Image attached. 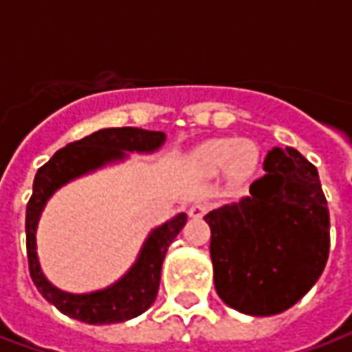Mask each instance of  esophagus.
Wrapping results in <instances>:
<instances>
[{"label":"esophagus","instance_id":"obj_1","mask_svg":"<svg viewBox=\"0 0 352 352\" xmlns=\"http://www.w3.org/2000/svg\"><path fill=\"white\" fill-rule=\"evenodd\" d=\"M207 204H194V206H190V209H188V214H190L192 219H199V217H204V214L207 213Z\"/></svg>","mask_w":352,"mask_h":352}]
</instances>
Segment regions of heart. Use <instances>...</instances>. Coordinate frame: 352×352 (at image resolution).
Returning a JSON list of instances; mask_svg holds the SVG:
<instances>
[{"label":"heart","instance_id":"heart-1","mask_svg":"<svg viewBox=\"0 0 352 352\" xmlns=\"http://www.w3.org/2000/svg\"><path fill=\"white\" fill-rule=\"evenodd\" d=\"M256 146L236 138L207 141L194 153V160L207 173H217L230 164V171L239 179L251 173L256 166Z\"/></svg>","mask_w":352,"mask_h":352}]
</instances>
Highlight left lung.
I'll use <instances>...</instances> for the list:
<instances>
[{
    "mask_svg": "<svg viewBox=\"0 0 352 352\" xmlns=\"http://www.w3.org/2000/svg\"><path fill=\"white\" fill-rule=\"evenodd\" d=\"M249 196L204 217L211 228L214 288L230 307L270 317L292 307L324 270L330 213L317 168L273 146Z\"/></svg>",
    "mask_w": 352,
    "mask_h": 352,
    "instance_id": "8db88e82",
    "label": "left lung"
}]
</instances>
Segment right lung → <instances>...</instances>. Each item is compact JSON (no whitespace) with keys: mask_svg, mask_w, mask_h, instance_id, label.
I'll return each instance as SVG.
<instances>
[{"mask_svg":"<svg viewBox=\"0 0 352 352\" xmlns=\"http://www.w3.org/2000/svg\"><path fill=\"white\" fill-rule=\"evenodd\" d=\"M166 141L164 131L141 128H105L60 148L45 166L37 169L34 192L26 207V249L32 280L43 298L72 318L88 324L124 322L145 313L160 288L162 262L177 234L186 224V214L154 228L139 251L135 264L111 287L88 294H72L56 288L41 272L37 258V224L49 198L73 179L87 175L111 162L124 160L126 153H154Z\"/></svg>","mask_w":352,"mask_h":352,"instance_id":"obj_1","label":"right lung"}]
</instances>
